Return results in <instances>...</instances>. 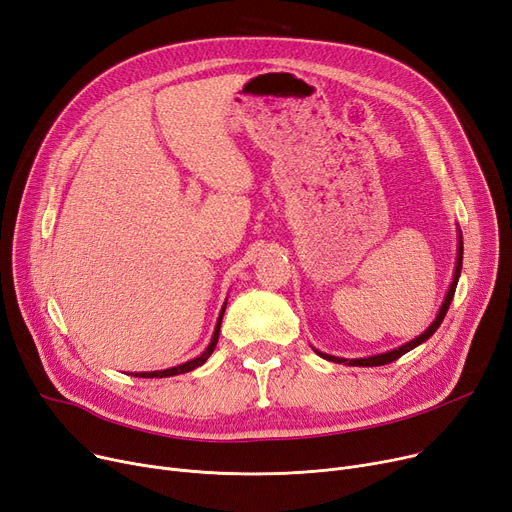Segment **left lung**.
Returning a JSON list of instances; mask_svg holds the SVG:
<instances>
[{"instance_id": "8db88e82", "label": "left lung", "mask_w": 512, "mask_h": 512, "mask_svg": "<svg viewBox=\"0 0 512 512\" xmlns=\"http://www.w3.org/2000/svg\"><path fill=\"white\" fill-rule=\"evenodd\" d=\"M463 238V236H461ZM461 267H463V240L459 242V261H456V270H454V280H452V284H450V290H448V294H446V299H444V305H442V309H440V313H438V317H436V321L432 326H429L421 336H417L415 340H411V342H407V344H402L400 348H394V351H390V353H384V355H375V357H367V359H338V357H332V355H326V353H317V355H321L324 359H328V361H334V363H344V365H357V367H378V365H388V363H392V361H396V359H400L402 355L405 353H409V351H413L415 346H419L421 342H425L429 336H432L438 328H440V324L444 321V317H446V311H448V307H450V303H452V297H454V290H456V284H459V276H461Z\"/></svg>"}]
</instances>
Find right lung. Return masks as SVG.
Here are the masks:
<instances>
[{
	"mask_svg": "<svg viewBox=\"0 0 512 512\" xmlns=\"http://www.w3.org/2000/svg\"><path fill=\"white\" fill-rule=\"evenodd\" d=\"M224 311H226V305H224V309H222V313H220V319H218V326H215V332H213V338H211V342H209V346L205 348L203 351V355H199L197 359H193V361H188V363H182V365H178V367H172V369H164V371H149V373H137V378H170V375H178V373H186V371H193V369H197L199 365H203L207 359H209V355L213 353V348H215V344H218V338H220V326H222V317H224Z\"/></svg>",
	"mask_w": 512,
	"mask_h": 512,
	"instance_id": "obj_1",
	"label": "right lung"
}]
</instances>
